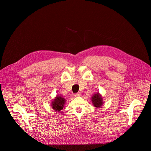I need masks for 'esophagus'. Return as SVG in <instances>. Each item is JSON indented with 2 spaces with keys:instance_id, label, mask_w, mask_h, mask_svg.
<instances>
[{
  "instance_id": "obj_1",
  "label": "esophagus",
  "mask_w": 151,
  "mask_h": 151,
  "mask_svg": "<svg viewBox=\"0 0 151 151\" xmlns=\"http://www.w3.org/2000/svg\"><path fill=\"white\" fill-rule=\"evenodd\" d=\"M81 93L80 92H78V93H76L75 94V97H79V96H81Z\"/></svg>"
}]
</instances>
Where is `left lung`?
I'll return each instance as SVG.
<instances>
[{"label": "left lung", "mask_w": 151, "mask_h": 151, "mask_svg": "<svg viewBox=\"0 0 151 151\" xmlns=\"http://www.w3.org/2000/svg\"><path fill=\"white\" fill-rule=\"evenodd\" d=\"M91 101H92L93 105L96 107H97V108H99V107H100L103 104L102 97L99 94V93H96L92 96Z\"/></svg>", "instance_id": "1"}]
</instances>
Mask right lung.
I'll return each mask as SVG.
<instances>
[{
    "mask_svg": "<svg viewBox=\"0 0 151 151\" xmlns=\"http://www.w3.org/2000/svg\"><path fill=\"white\" fill-rule=\"evenodd\" d=\"M65 102V99H64L62 96H57L51 103L52 108L56 112H60L63 109Z\"/></svg>",
    "mask_w": 151,
    "mask_h": 151,
    "instance_id": "right-lung-1",
    "label": "right lung"
}]
</instances>
